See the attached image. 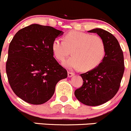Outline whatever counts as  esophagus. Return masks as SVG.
I'll list each match as a JSON object with an SVG mask.
<instances>
[{
    "label": "esophagus",
    "instance_id": "1",
    "mask_svg": "<svg viewBox=\"0 0 131 131\" xmlns=\"http://www.w3.org/2000/svg\"><path fill=\"white\" fill-rule=\"evenodd\" d=\"M74 74L73 73V72H67V76H68V77H72V76H74Z\"/></svg>",
    "mask_w": 131,
    "mask_h": 131
}]
</instances>
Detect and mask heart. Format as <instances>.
Segmentation results:
<instances>
[{
  "instance_id": "b5f03b06",
  "label": "heart",
  "mask_w": 131,
  "mask_h": 131,
  "mask_svg": "<svg viewBox=\"0 0 131 131\" xmlns=\"http://www.w3.org/2000/svg\"><path fill=\"white\" fill-rule=\"evenodd\" d=\"M63 39H55L51 44V50L59 61H63L71 51L72 56L63 62L64 67L88 71L96 68L104 60L106 46L100 36L72 30L67 32Z\"/></svg>"
}]
</instances>
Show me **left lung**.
<instances>
[{
  "instance_id": "left-lung-1",
  "label": "left lung",
  "mask_w": 131,
  "mask_h": 131,
  "mask_svg": "<svg viewBox=\"0 0 131 131\" xmlns=\"http://www.w3.org/2000/svg\"><path fill=\"white\" fill-rule=\"evenodd\" d=\"M89 32L97 34L103 39L106 55L98 67L80 74L83 81V85L75 90L74 95L83 104L95 106L106 103L116 95L125 67L122 50L113 35L101 28Z\"/></svg>"
}]
</instances>
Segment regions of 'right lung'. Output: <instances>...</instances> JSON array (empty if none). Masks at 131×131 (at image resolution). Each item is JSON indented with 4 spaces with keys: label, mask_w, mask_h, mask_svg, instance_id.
<instances>
[{
    "label": "right lung",
    "mask_w": 131,
    "mask_h": 131,
    "mask_svg": "<svg viewBox=\"0 0 131 131\" xmlns=\"http://www.w3.org/2000/svg\"><path fill=\"white\" fill-rule=\"evenodd\" d=\"M63 34L50 26L32 24L20 29L9 46L6 73L18 97L32 104L47 102L67 70L53 57L51 44Z\"/></svg>",
    "instance_id": "1"
}]
</instances>
